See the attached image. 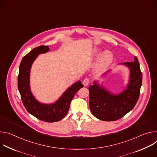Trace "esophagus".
<instances>
[{
    "mask_svg": "<svg viewBox=\"0 0 157 157\" xmlns=\"http://www.w3.org/2000/svg\"><path fill=\"white\" fill-rule=\"evenodd\" d=\"M83 85L84 86H86L88 85V84L89 83V78H86L84 81H83Z\"/></svg>",
    "mask_w": 157,
    "mask_h": 157,
    "instance_id": "34e87169",
    "label": "esophagus"
}]
</instances>
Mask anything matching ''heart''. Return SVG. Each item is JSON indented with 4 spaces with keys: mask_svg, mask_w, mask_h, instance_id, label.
I'll return each instance as SVG.
<instances>
[{
    "mask_svg": "<svg viewBox=\"0 0 157 157\" xmlns=\"http://www.w3.org/2000/svg\"><path fill=\"white\" fill-rule=\"evenodd\" d=\"M100 50L99 49H96L94 50L95 55L97 56L99 53ZM114 56L113 53L110 51H105L101 53L99 56L97 65H96V70L99 72L105 71L110 64L113 63Z\"/></svg>",
    "mask_w": 157,
    "mask_h": 157,
    "instance_id": "b5f03b06",
    "label": "heart"
}]
</instances>
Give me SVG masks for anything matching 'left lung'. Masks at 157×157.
<instances>
[{"label":"left lung","mask_w":157,"mask_h":157,"mask_svg":"<svg viewBox=\"0 0 157 157\" xmlns=\"http://www.w3.org/2000/svg\"><path fill=\"white\" fill-rule=\"evenodd\" d=\"M121 64L126 66L130 70L128 83L122 92L118 94L112 93L96 81L89 87V107L99 120L114 121L122 118L133 109L139 98L142 73L137 58L135 56L134 61Z\"/></svg>","instance_id":"1"}]
</instances>
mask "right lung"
Returning a JSON list of instances; mask_svg holds the SVG:
<instances>
[{"instance_id": "obj_1", "label": "right lung", "mask_w": 157, "mask_h": 157, "mask_svg": "<svg viewBox=\"0 0 157 157\" xmlns=\"http://www.w3.org/2000/svg\"><path fill=\"white\" fill-rule=\"evenodd\" d=\"M48 46L35 48L22 58L18 76V89L22 102L27 110L36 118L47 122H55L61 120L68 113L71 101L76 92L83 87L81 81H78L68 87L54 103L46 104L38 101L31 92L30 75L31 67L40 54L47 53Z\"/></svg>"}]
</instances>
